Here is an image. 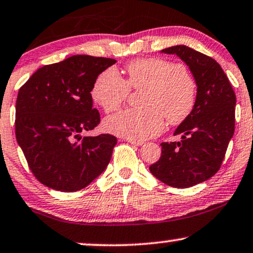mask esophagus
<instances>
[{"instance_id": "obj_1", "label": "esophagus", "mask_w": 253, "mask_h": 253, "mask_svg": "<svg viewBox=\"0 0 253 253\" xmlns=\"http://www.w3.org/2000/svg\"><path fill=\"white\" fill-rule=\"evenodd\" d=\"M127 142L129 143H131L132 144V145H136V146H140V145H143V142L142 140H137V139H131V138H129L127 139Z\"/></svg>"}]
</instances>
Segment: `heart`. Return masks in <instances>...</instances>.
<instances>
[{"instance_id": "b5f03b06", "label": "heart", "mask_w": 253, "mask_h": 253, "mask_svg": "<svg viewBox=\"0 0 253 253\" xmlns=\"http://www.w3.org/2000/svg\"><path fill=\"white\" fill-rule=\"evenodd\" d=\"M126 80L115 68H107L95 79L91 97L104 113L119 110L129 97L131 88L144 89L143 107L131 108L108 117L104 127L111 133L131 139H146L158 134L165 119L179 126L191 116L198 88L185 67L158 58L137 59L126 65Z\"/></svg>"}]
</instances>
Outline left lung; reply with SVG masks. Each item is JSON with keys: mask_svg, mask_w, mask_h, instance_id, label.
I'll return each mask as SVG.
<instances>
[{"mask_svg": "<svg viewBox=\"0 0 253 253\" xmlns=\"http://www.w3.org/2000/svg\"><path fill=\"white\" fill-rule=\"evenodd\" d=\"M187 64L198 86L191 116L174 134L180 142L162 143V156L150 172L166 185L187 188L206 181L221 169L235 132L236 95L219 64L211 57L185 45L163 50Z\"/></svg>", "mask_w": 253, "mask_h": 253, "instance_id": "8db88e82", "label": "left lung"}]
</instances>
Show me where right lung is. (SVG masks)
I'll use <instances>...</instances> for the list:
<instances>
[{"label": "right lung", "instance_id": "add662e5", "mask_svg": "<svg viewBox=\"0 0 253 253\" xmlns=\"http://www.w3.org/2000/svg\"><path fill=\"white\" fill-rule=\"evenodd\" d=\"M115 62L110 58L73 55L41 67L19 88L16 139L32 174L42 185L77 192L106 169L116 137L80 133L100 124L91 87L97 75Z\"/></svg>", "mask_w": 253, "mask_h": 253}]
</instances>
